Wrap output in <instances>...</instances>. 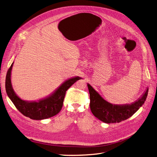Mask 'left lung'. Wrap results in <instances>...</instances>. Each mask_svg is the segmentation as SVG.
<instances>
[{
	"label": "left lung",
	"instance_id": "8db88e82",
	"mask_svg": "<svg viewBox=\"0 0 157 157\" xmlns=\"http://www.w3.org/2000/svg\"><path fill=\"white\" fill-rule=\"evenodd\" d=\"M90 108L93 114L103 122L119 123L133 115L144 104L148 96L147 89L143 97L131 105H115L103 99L89 84Z\"/></svg>",
	"mask_w": 157,
	"mask_h": 157
}]
</instances>
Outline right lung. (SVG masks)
<instances>
[{
    "label": "right lung",
    "mask_w": 157,
    "mask_h": 157,
    "mask_svg": "<svg viewBox=\"0 0 157 157\" xmlns=\"http://www.w3.org/2000/svg\"><path fill=\"white\" fill-rule=\"evenodd\" d=\"M13 64V63L7 72L6 78V93L18 111L25 117L33 120L45 119L57 115L62 108L66 91L76 81L80 79L78 77L68 79L64 82L52 95L48 98L40 100L38 102H26L18 98L13 89L11 82Z\"/></svg>",
    "instance_id": "1"
}]
</instances>
